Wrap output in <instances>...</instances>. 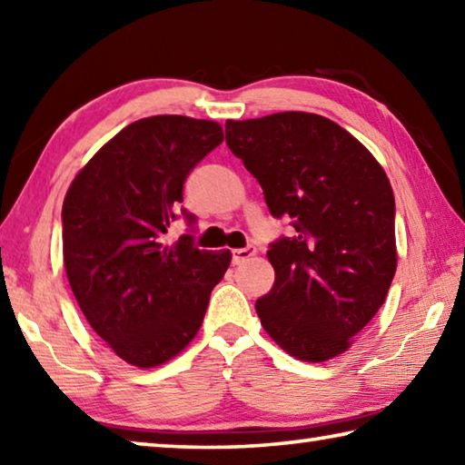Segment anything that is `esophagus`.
Here are the masks:
<instances>
[{"instance_id": "obj_1", "label": "esophagus", "mask_w": 465, "mask_h": 465, "mask_svg": "<svg viewBox=\"0 0 465 465\" xmlns=\"http://www.w3.org/2000/svg\"><path fill=\"white\" fill-rule=\"evenodd\" d=\"M256 254V248L254 246H246V248H238L232 252V261L233 264H243L246 261H250L252 256Z\"/></svg>"}]
</instances>
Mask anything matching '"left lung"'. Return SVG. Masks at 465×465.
<instances>
[{
    "mask_svg": "<svg viewBox=\"0 0 465 465\" xmlns=\"http://www.w3.org/2000/svg\"><path fill=\"white\" fill-rule=\"evenodd\" d=\"M225 143L295 233L271 243L272 289L256 302L291 357L341 355L381 308L396 274V203L375 157L341 124L312 113L227 121Z\"/></svg>",
    "mask_w": 465,
    "mask_h": 465,
    "instance_id": "obj_1",
    "label": "left lung"
}]
</instances>
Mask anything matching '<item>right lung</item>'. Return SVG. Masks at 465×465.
Masks as SVG:
<instances>
[{
	"label": "right lung",
	"mask_w": 465,
	"mask_h": 465,
	"mask_svg": "<svg viewBox=\"0 0 465 465\" xmlns=\"http://www.w3.org/2000/svg\"><path fill=\"white\" fill-rule=\"evenodd\" d=\"M213 121L160 114L131 123L85 163L63 203V261L85 320L123 361L155 367L199 332L230 250L194 246L184 180L222 143ZM183 216L192 227L163 240Z\"/></svg>",
	"instance_id": "right-lung-1"
}]
</instances>
